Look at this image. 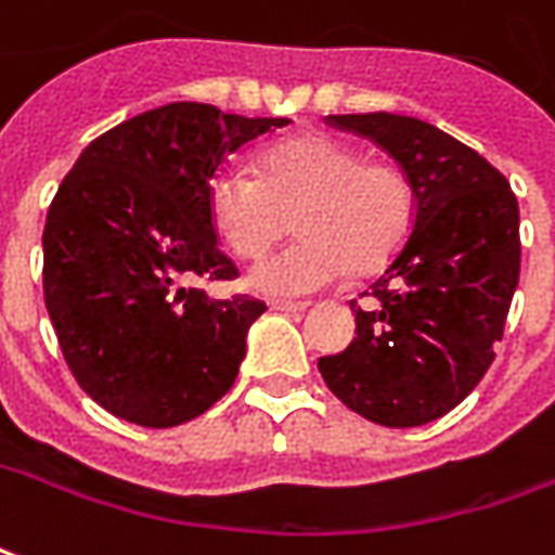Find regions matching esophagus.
<instances>
[{"label": "esophagus", "instance_id": "esophagus-1", "mask_svg": "<svg viewBox=\"0 0 555 555\" xmlns=\"http://www.w3.org/2000/svg\"><path fill=\"white\" fill-rule=\"evenodd\" d=\"M270 309H279V312H306L309 304L306 300H273Z\"/></svg>", "mask_w": 555, "mask_h": 555}]
</instances>
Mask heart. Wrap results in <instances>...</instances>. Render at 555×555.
Masks as SVG:
<instances>
[{
	"label": "heart",
	"mask_w": 555,
	"mask_h": 555,
	"mask_svg": "<svg viewBox=\"0 0 555 555\" xmlns=\"http://www.w3.org/2000/svg\"><path fill=\"white\" fill-rule=\"evenodd\" d=\"M216 234L237 258H261L294 216L297 243L249 273L267 297H304L351 273L387 264L414 224L412 177L393 162H366L351 143L297 134L273 143L258 177L222 170L210 189Z\"/></svg>",
	"instance_id": "b5f03b06"
}]
</instances>
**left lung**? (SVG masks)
Returning a JSON list of instances; mask_svg holds the SVG:
<instances>
[{"instance_id":"1","label":"left lung","mask_w":555,"mask_h":555,"mask_svg":"<svg viewBox=\"0 0 555 555\" xmlns=\"http://www.w3.org/2000/svg\"><path fill=\"white\" fill-rule=\"evenodd\" d=\"M327 122L397 158L412 177L414 224L366 300H351L358 336L318 370L372 424H429L495 358L520 279L517 197L487 158L424 119L378 111Z\"/></svg>"}]
</instances>
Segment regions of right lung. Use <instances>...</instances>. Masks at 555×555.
<instances>
[{
	"label": "right lung",
	"mask_w": 555,
	"mask_h": 555,
	"mask_svg": "<svg viewBox=\"0 0 555 555\" xmlns=\"http://www.w3.org/2000/svg\"><path fill=\"white\" fill-rule=\"evenodd\" d=\"M285 116L177 102L89 143L44 224V304L77 385L122 421L168 429L231 390L267 306L195 285L237 276L219 251L212 177Z\"/></svg>",
	"instance_id": "right-lung-1"
}]
</instances>
